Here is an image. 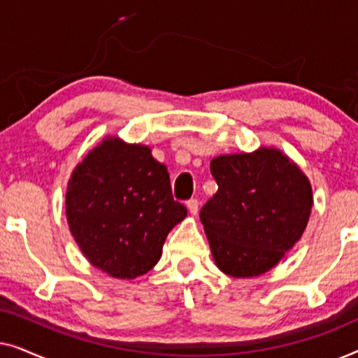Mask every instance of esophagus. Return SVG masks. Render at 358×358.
Here are the masks:
<instances>
[{"mask_svg": "<svg viewBox=\"0 0 358 358\" xmlns=\"http://www.w3.org/2000/svg\"><path fill=\"white\" fill-rule=\"evenodd\" d=\"M185 205H187V210H189L190 215H197V212H199V200L190 199V200H187V202H185Z\"/></svg>", "mask_w": 358, "mask_h": 358, "instance_id": "esophagus-1", "label": "esophagus"}]
</instances>
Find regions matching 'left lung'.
<instances>
[{
	"label": "left lung",
	"instance_id": "obj_1",
	"mask_svg": "<svg viewBox=\"0 0 358 358\" xmlns=\"http://www.w3.org/2000/svg\"><path fill=\"white\" fill-rule=\"evenodd\" d=\"M217 194L200 210L215 266L234 278L262 275L300 241L313 207L310 179L273 146L220 155Z\"/></svg>",
	"mask_w": 358,
	"mask_h": 358
}]
</instances>
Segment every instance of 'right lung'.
<instances>
[{
  "label": "right lung",
  "mask_w": 358,
  "mask_h": 358,
  "mask_svg": "<svg viewBox=\"0 0 358 358\" xmlns=\"http://www.w3.org/2000/svg\"><path fill=\"white\" fill-rule=\"evenodd\" d=\"M66 222L78 248L107 275L131 280L158 264L166 236L187 208L151 148L106 136L68 179Z\"/></svg>",
  "instance_id": "obj_1"
}]
</instances>
